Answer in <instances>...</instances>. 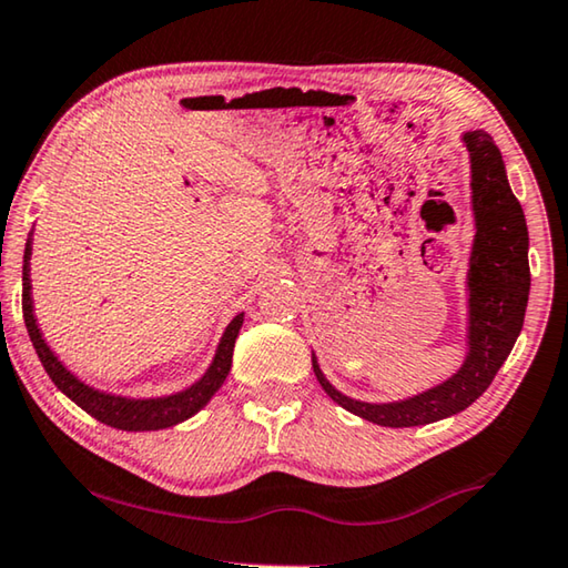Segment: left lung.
Listing matches in <instances>:
<instances>
[{"mask_svg": "<svg viewBox=\"0 0 568 568\" xmlns=\"http://www.w3.org/2000/svg\"><path fill=\"white\" fill-rule=\"evenodd\" d=\"M465 146L473 169L475 242L467 270L470 291V326L467 356L460 372L435 389L404 402L368 404L333 389L313 356V372L328 397L356 417L382 427H417L453 417L488 389L516 344L530 291L528 227L516 194L510 192L506 164L485 131H467Z\"/></svg>", "mask_w": 568, "mask_h": 568, "instance_id": "8db88e82", "label": "left lung"}]
</instances>
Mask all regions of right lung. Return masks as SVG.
<instances>
[{
  "label": "right lung",
  "instance_id": "add662e5",
  "mask_svg": "<svg viewBox=\"0 0 568 568\" xmlns=\"http://www.w3.org/2000/svg\"><path fill=\"white\" fill-rule=\"evenodd\" d=\"M30 255H32V245L27 242L24 265H22V316H24L27 333H30L32 346L38 351L40 362L50 379L55 382L58 389L65 394L68 399H73L80 409H85L90 417H95L108 427L125 429V432L166 429L200 412L204 404L214 397V392L220 389L224 379H227L230 366H232V351H235V338L242 328V313L232 318L227 331H224V336L217 346V354H214V362L210 368H206V374L184 392L171 394V397H159V399H125V397H115V394L98 392L93 386L83 384L78 376L70 374L68 368L58 362V356L52 354L48 344H44L42 333L38 328V321H34L32 295H30L32 291Z\"/></svg>",
  "mask_w": 568,
  "mask_h": 568
}]
</instances>
